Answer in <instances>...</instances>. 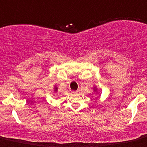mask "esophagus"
Masks as SVG:
<instances>
[{
  "mask_svg": "<svg viewBox=\"0 0 147 147\" xmlns=\"http://www.w3.org/2000/svg\"><path fill=\"white\" fill-rule=\"evenodd\" d=\"M78 91H74L73 93L74 94H76V93H78Z\"/></svg>",
  "mask_w": 147,
  "mask_h": 147,
  "instance_id": "1",
  "label": "esophagus"
}]
</instances>
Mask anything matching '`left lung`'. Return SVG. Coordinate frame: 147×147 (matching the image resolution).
Masks as SVG:
<instances>
[{"label":"left lung","mask_w":147,"mask_h":147,"mask_svg":"<svg viewBox=\"0 0 147 147\" xmlns=\"http://www.w3.org/2000/svg\"><path fill=\"white\" fill-rule=\"evenodd\" d=\"M93 89H94V92H97V88L96 87V86H94V87L93 88Z\"/></svg>","instance_id":"obj_1"}]
</instances>
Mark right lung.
<instances>
[{
	"instance_id": "1",
	"label": "right lung",
	"mask_w": 147,
	"mask_h": 147,
	"mask_svg": "<svg viewBox=\"0 0 147 147\" xmlns=\"http://www.w3.org/2000/svg\"><path fill=\"white\" fill-rule=\"evenodd\" d=\"M57 91H58V87H57V86H54V92H56Z\"/></svg>"
}]
</instances>
